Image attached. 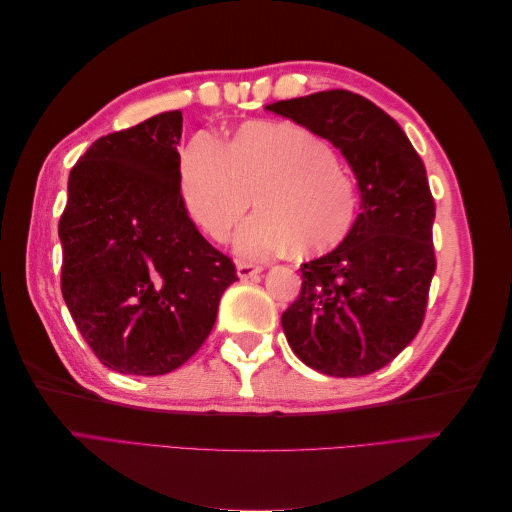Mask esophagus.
Segmentation results:
<instances>
[{
  "instance_id": "obj_1",
  "label": "esophagus",
  "mask_w": 512,
  "mask_h": 512,
  "mask_svg": "<svg viewBox=\"0 0 512 512\" xmlns=\"http://www.w3.org/2000/svg\"><path fill=\"white\" fill-rule=\"evenodd\" d=\"M260 271H262V267L252 265V262H239L237 265L239 280H250V277H256Z\"/></svg>"
}]
</instances>
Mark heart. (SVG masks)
<instances>
[{"mask_svg":"<svg viewBox=\"0 0 512 512\" xmlns=\"http://www.w3.org/2000/svg\"><path fill=\"white\" fill-rule=\"evenodd\" d=\"M181 196L192 220L218 241L230 237L256 196L237 250L267 258L294 245L316 254L346 239L359 213L350 170L320 136L297 123L254 121L228 138L196 134L181 153Z\"/></svg>","mask_w":512,"mask_h":512,"instance_id":"heart-1","label":"heart"}]
</instances>
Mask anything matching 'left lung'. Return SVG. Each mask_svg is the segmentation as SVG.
<instances>
[{
	"label": "left lung",
	"mask_w": 512,
	"mask_h": 512,
	"mask_svg": "<svg viewBox=\"0 0 512 512\" xmlns=\"http://www.w3.org/2000/svg\"><path fill=\"white\" fill-rule=\"evenodd\" d=\"M265 108L342 151L361 196L346 239L299 269L301 292L282 314L288 344L324 376L374 374L421 329L436 273V205L425 164L399 123L352 91H318Z\"/></svg>",
	"instance_id": "obj_1"
}]
</instances>
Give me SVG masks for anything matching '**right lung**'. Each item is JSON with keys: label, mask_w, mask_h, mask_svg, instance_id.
<instances>
[{"label": "right lung", "mask_w": 512, "mask_h": 512, "mask_svg": "<svg viewBox=\"0 0 512 512\" xmlns=\"http://www.w3.org/2000/svg\"><path fill=\"white\" fill-rule=\"evenodd\" d=\"M181 111L98 138L74 164L59 220L61 294L108 369L162 376L211 333L232 260L181 196Z\"/></svg>", "instance_id": "obj_1"}]
</instances>
